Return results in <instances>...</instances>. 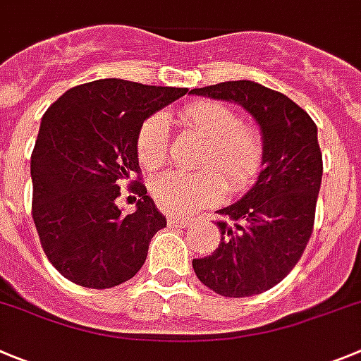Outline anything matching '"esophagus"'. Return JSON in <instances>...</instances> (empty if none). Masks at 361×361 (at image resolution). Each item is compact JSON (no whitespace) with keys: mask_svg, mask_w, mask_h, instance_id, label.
<instances>
[{"mask_svg":"<svg viewBox=\"0 0 361 361\" xmlns=\"http://www.w3.org/2000/svg\"><path fill=\"white\" fill-rule=\"evenodd\" d=\"M193 224L191 218L186 216H168V226H173V227H190Z\"/></svg>","mask_w":361,"mask_h":361,"instance_id":"1","label":"esophagus"}]
</instances>
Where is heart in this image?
I'll return each instance as SVG.
<instances>
[{"label":"heart","mask_w":361,"mask_h":361,"mask_svg":"<svg viewBox=\"0 0 361 361\" xmlns=\"http://www.w3.org/2000/svg\"><path fill=\"white\" fill-rule=\"evenodd\" d=\"M180 120L206 137L198 173L168 171L150 180L155 204L168 213H191L218 202L226 191H243L263 168L264 141L254 125L243 123L240 114L216 100H198L180 109ZM170 150L166 116H148L135 134V155L147 170L163 166Z\"/></svg>","instance_id":"1"}]
</instances>
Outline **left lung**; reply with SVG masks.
Returning <instances> with one entry per match:
<instances>
[{
  "mask_svg": "<svg viewBox=\"0 0 361 361\" xmlns=\"http://www.w3.org/2000/svg\"><path fill=\"white\" fill-rule=\"evenodd\" d=\"M240 104L263 134L264 168L252 190L218 213L220 243L193 259L200 283L224 297H250L276 286L299 263L315 224L322 180L317 125L286 94L250 80L191 89Z\"/></svg>",
  "mask_w": 361,
  "mask_h": 361,
  "instance_id": "8db88e82",
  "label": "left lung"
}]
</instances>
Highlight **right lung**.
Returning a JSON list of instances; mask_svg holds the SVG:
<instances>
[{
	"label": "right lung",
	"instance_id": "obj_1",
	"mask_svg": "<svg viewBox=\"0 0 361 361\" xmlns=\"http://www.w3.org/2000/svg\"><path fill=\"white\" fill-rule=\"evenodd\" d=\"M186 87H157L104 78L66 91L44 112L32 152V218L49 263L71 283L105 290L140 272L166 218L147 188L121 214L116 198L132 173L140 178L135 134L148 116L184 97Z\"/></svg>",
	"mask_w": 361,
	"mask_h": 361
}]
</instances>
